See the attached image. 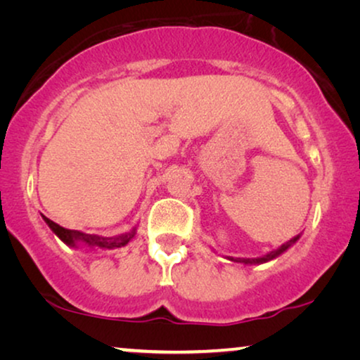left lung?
<instances>
[{"mask_svg":"<svg viewBox=\"0 0 360 360\" xmlns=\"http://www.w3.org/2000/svg\"><path fill=\"white\" fill-rule=\"evenodd\" d=\"M300 236L302 234H298V236H295L293 239H290L288 243H285V244H282L280 245L278 249H275V250H272V252H269V254H265V255H262V257H255V259H244V257H226V259H229V260H233V262H239V264H245V265H257V264H265V262H269V260H274V259H277L278 255H282L285 250H288L290 248H292V245L297 243V240L300 239Z\"/></svg>","mask_w":360,"mask_h":360,"instance_id":"8db88e82","label":"left lung"}]
</instances>
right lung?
Masks as SVG:
<instances>
[{"instance_id": "right-lung-1", "label": "right lung", "mask_w": 360, "mask_h": 360, "mask_svg": "<svg viewBox=\"0 0 360 360\" xmlns=\"http://www.w3.org/2000/svg\"><path fill=\"white\" fill-rule=\"evenodd\" d=\"M42 218L47 223L49 228L52 229V233L56 234L57 238L62 240V243L70 245V248L86 245V248H91V249L98 248V249H108V250L116 249V248H122V245H126L127 243H131V240L134 239L136 231H137V228H132L131 231H127V233L115 236V238H103V236L86 234V233H82V231L65 229V228H62L60 224L53 223L52 219L46 218L44 214H42Z\"/></svg>"}]
</instances>
